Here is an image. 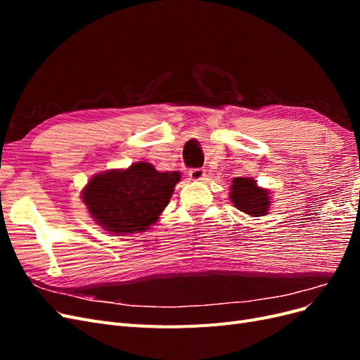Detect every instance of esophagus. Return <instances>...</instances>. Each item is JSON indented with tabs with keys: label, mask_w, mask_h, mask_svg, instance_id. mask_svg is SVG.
<instances>
[{
	"label": "esophagus",
	"mask_w": 360,
	"mask_h": 360,
	"mask_svg": "<svg viewBox=\"0 0 360 360\" xmlns=\"http://www.w3.org/2000/svg\"><path fill=\"white\" fill-rule=\"evenodd\" d=\"M189 179L195 181H201L205 179V171L202 168H193L189 171Z\"/></svg>",
	"instance_id": "obj_1"
}]
</instances>
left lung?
I'll return each mask as SVG.
<instances>
[{
	"instance_id": "8db88e82",
	"label": "left lung",
	"mask_w": 360,
	"mask_h": 360,
	"mask_svg": "<svg viewBox=\"0 0 360 360\" xmlns=\"http://www.w3.org/2000/svg\"><path fill=\"white\" fill-rule=\"evenodd\" d=\"M270 191L259 188L254 179L236 177L230 189V200L238 210L254 217L266 216L270 209Z\"/></svg>"
}]
</instances>
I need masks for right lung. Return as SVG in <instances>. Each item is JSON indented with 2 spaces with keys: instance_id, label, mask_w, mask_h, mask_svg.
Masks as SVG:
<instances>
[{
  "instance_id": "obj_1",
  "label": "right lung",
  "mask_w": 360,
  "mask_h": 360,
  "mask_svg": "<svg viewBox=\"0 0 360 360\" xmlns=\"http://www.w3.org/2000/svg\"><path fill=\"white\" fill-rule=\"evenodd\" d=\"M179 181V171L159 172L151 163L136 162L126 169L96 174L82 189V201L106 231L143 233L159 219Z\"/></svg>"
}]
</instances>
